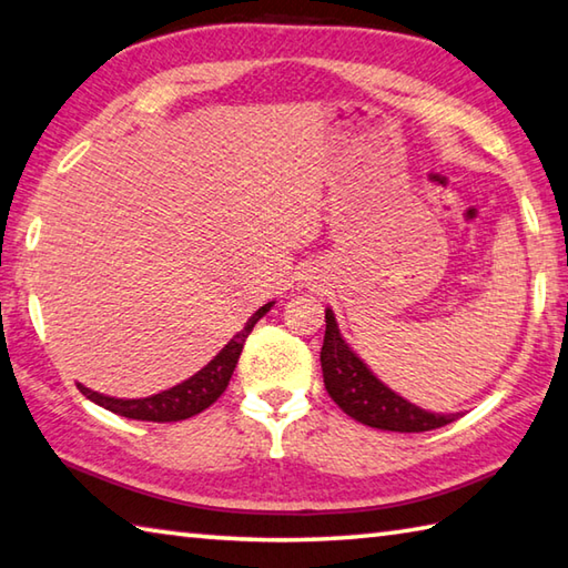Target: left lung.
I'll list each match as a JSON object with an SVG mask.
<instances>
[{"label": "left lung", "instance_id": "8db88e82", "mask_svg": "<svg viewBox=\"0 0 568 568\" xmlns=\"http://www.w3.org/2000/svg\"><path fill=\"white\" fill-rule=\"evenodd\" d=\"M325 339L320 349L323 377L327 395L335 405L367 427L387 432H429L455 422L459 415H437V412L419 409L397 392L369 373V367L359 359L343 339L335 323L333 311H325Z\"/></svg>", "mask_w": 568, "mask_h": 568}]
</instances>
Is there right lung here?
Segmentation results:
<instances>
[{"label":"right lung","mask_w":568,"mask_h":568,"mask_svg":"<svg viewBox=\"0 0 568 568\" xmlns=\"http://www.w3.org/2000/svg\"><path fill=\"white\" fill-rule=\"evenodd\" d=\"M273 303H267L263 307H257L253 317H248V323L235 335L229 345H225L219 355H215L209 365L199 369L193 377L183 379L181 385L163 389L159 395L143 397V399H116V397H106L99 395V392L89 389L84 385H79V392L87 399L97 402L99 407H104L113 415L129 417V419H143V422H179V419H189L193 415H199L205 407H211L215 399H219L225 387L231 383V375L235 365H239V357L243 353L245 337L251 335V329L255 327L257 320H261L267 311H271Z\"/></svg>","instance_id":"obj_1"}]
</instances>
